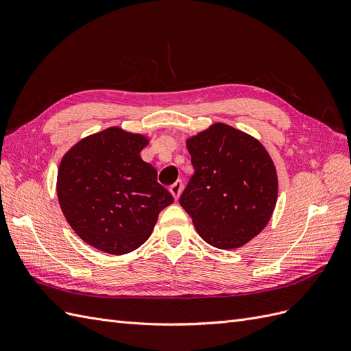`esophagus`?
Instances as JSON below:
<instances>
[{"label":"esophagus","mask_w":351,"mask_h":351,"mask_svg":"<svg viewBox=\"0 0 351 351\" xmlns=\"http://www.w3.org/2000/svg\"><path fill=\"white\" fill-rule=\"evenodd\" d=\"M182 190H183V182H182V180H177L176 183H173L171 186H169V192H171V195L174 196L176 200L180 197V195H182Z\"/></svg>","instance_id":"obj_1"}]
</instances>
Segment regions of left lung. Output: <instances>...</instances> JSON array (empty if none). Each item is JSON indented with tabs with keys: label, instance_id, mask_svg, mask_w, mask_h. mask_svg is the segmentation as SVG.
Listing matches in <instances>:
<instances>
[{
	"label": "left lung",
	"instance_id": "left-lung-1",
	"mask_svg": "<svg viewBox=\"0 0 351 351\" xmlns=\"http://www.w3.org/2000/svg\"><path fill=\"white\" fill-rule=\"evenodd\" d=\"M195 174L180 205L210 246L236 249L268 224L278 195L277 171L265 147L227 124L187 141Z\"/></svg>",
	"mask_w": 351,
	"mask_h": 351
}]
</instances>
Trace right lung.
Wrapping results in <instances>:
<instances>
[{"instance_id": "1", "label": "right lung", "mask_w": 351, "mask_h": 351, "mask_svg": "<svg viewBox=\"0 0 351 351\" xmlns=\"http://www.w3.org/2000/svg\"><path fill=\"white\" fill-rule=\"evenodd\" d=\"M147 139L119 127L84 137L62 156L57 195L76 234L110 254L149 239L158 214L174 202L156 169L141 158Z\"/></svg>"}]
</instances>
